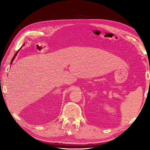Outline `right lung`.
<instances>
[{
    "label": "right lung",
    "instance_id": "add662e5",
    "mask_svg": "<svg viewBox=\"0 0 150 150\" xmlns=\"http://www.w3.org/2000/svg\"><path fill=\"white\" fill-rule=\"evenodd\" d=\"M18 51L17 52H16V53H15V54L14 55V56L13 57V58H12V60H11V64H12V62H13V59H15V56H16V54H17V53H18Z\"/></svg>",
    "mask_w": 150,
    "mask_h": 150
}]
</instances>
